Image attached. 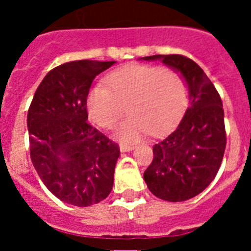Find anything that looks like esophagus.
I'll list each match as a JSON object with an SVG mask.
<instances>
[{
	"instance_id": "1",
	"label": "esophagus",
	"mask_w": 251,
	"mask_h": 251,
	"mask_svg": "<svg viewBox=\"0 0 251 251\" xmlns=\"http://www.w3.org/2000/svg\"><path fill=\"white\" fill-rule=\"evenodd\" d=\"M119 148H121L122 152H129V151H132L133 148H134V146H133V145H127V143H121Z\"/></svg>"
}]
</instances>
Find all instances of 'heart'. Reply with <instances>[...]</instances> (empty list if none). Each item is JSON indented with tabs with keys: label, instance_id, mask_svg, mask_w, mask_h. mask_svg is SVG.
Wrapping results in <instances>:
<instances>
[{
	"label": "heart",
	"instance_id": "heart-1",
	"mask_svg": "<svg viewBox=\"0 0 251 251\" xmlns=\"http://www.w3.org/2000/svg\"><path fill=\"white\" fill-rule=\"evenodd\" d=\"M106 85L93 86L86 97L89 118L110 129L127 106L129 117L117 134L123 141H138L152 133L159 136L174 127L188 101V85L177 70L157 65L133 64L115 70Z\"/></svg>",
	"mask_w": 251,
	"mask_h": 251
}]
</instances>
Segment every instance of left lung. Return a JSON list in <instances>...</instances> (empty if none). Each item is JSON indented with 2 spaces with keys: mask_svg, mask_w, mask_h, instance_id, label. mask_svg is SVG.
Masks as SVG:
<instances>
[{
  "mask_svg": "<svg viewBox=\"0 0 251 251\" xmlns=\"http://www.w3.org/2000/svg\"><path fill=\"white\" fill-rule=\"evenodd\" d=\"M182 74L190 104L172 132L153 146L145 171L147 187L161 200L179 202L205 190L216 176L226 147L224 108L216 88L202 69L183 55H153Z\"/></svg>",
  "mask_w": 251,
  "mask_h": 251,
  "instance_id": "8db88e82",
  "label": "left lung"
}]
</instances>
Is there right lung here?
I'll list each match as a JSON object with an SVG mask.
<instances>
[{
    "label": "right lung",
    "mask_w": 251,
    "mask_h": 251,
    "mask_svg": "<svg viewBox=\"0 0 251 251\" xmlns=\"http://www.w3.org/2000/svg\"><path fill=\"white\" fill-rule=\"evenodd\" d=\"M115 61L77 60L46 74L27 112L30 156L49 191L86 207L110 194L119 146L88 123L86 97L95 76Z\"/></svg>",
    "instance_id": "obj_1"
}]
</instances>
